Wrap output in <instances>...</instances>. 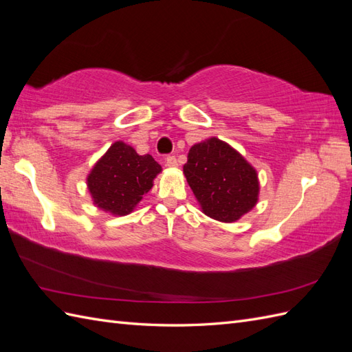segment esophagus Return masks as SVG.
<instances>
[{
    "label": "esophagus",
    "mask_w": 352,
    "mask_h": 352,
    "mask_svg": "<svg viewBox=\"0 0 352 352\" xmlns=\"http://www.w3.org/2000/svg\"><path fill=\"white\" fill-rule=\"evenodd\" d=\"M166 166L167 167H177V160H176V157L175 155H168V157H166Z\"/></svg>",
    "instance_id": "1"
}]
</instances>
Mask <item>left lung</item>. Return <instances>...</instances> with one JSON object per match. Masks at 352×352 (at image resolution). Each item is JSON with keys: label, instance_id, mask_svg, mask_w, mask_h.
<instances>
[{"label": "left lung", "instance_id": "left-lung-1", "mask_svg": "<svg viewBox=\"0 0 352 352\" xmlns=\"http://www.w3.org/2000/svg\"><path fill=\"white\" fill-rule=\"evenodd\" d=\"M184 173L202 212L214 220L236 221L258 201L255 168L217 138L190 146Z\"/></svg>", "mask_w": 352, "mask_h": 352}]
</instances>
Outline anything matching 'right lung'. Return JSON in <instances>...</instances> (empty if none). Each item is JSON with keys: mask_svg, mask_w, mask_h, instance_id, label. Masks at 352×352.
<instances>
[{"mask_svg": "<svg viewBox=\"0 0 352 352\" xmlns=\"http://www.w3.org/2000/svg\"><path fill=\"white\" fill-rule=\"evenodd\" d=\"M162 172L150 155H140L131 145L114 142L87 177L94 204L113 216H126L153 188L155 176Z\"/></svg>", "mask_w": 352, "mask_h": 352, "instance_id": "1", "label": "right lung"}]
</instances>
